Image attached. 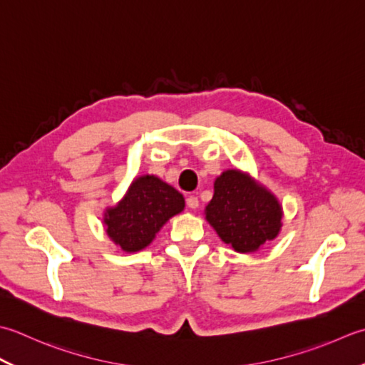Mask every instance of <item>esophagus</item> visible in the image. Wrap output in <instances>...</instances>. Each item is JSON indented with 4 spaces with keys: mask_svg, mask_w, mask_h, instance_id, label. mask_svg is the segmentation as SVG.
Masks as SVG:
<instances>
[{
    "mask_svg": "<svg viewBox=\"0 0 365 365\" xmlns=\"http://www.w3.org/2000/svg\"><path fill=\"white\" fill-rule=\"evenodd\" d=\"M185 205H187V207H190V210H197L200 202L195 195H190L187 197V200H185Z\"/></svg>",
    "mask_w": 365,
    "mask_h": 365,
    "instance_id": "esophagus-1",
    "label": "esophagus"
}]
</instances>
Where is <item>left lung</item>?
I'll list each match as a JSON object with an SVG mask.
<instances>
[{
  "mask_svg": "<svg viewBox=\"0 0 365 365\" xmlns=\"http://www.w3.org/2000/svg\"><path fill=\"white\" fill-rule=\"evenodd\" d=\"M206 220L220 240L236 252H254L277 236L282 207L274 195L237 170H228L214 182Z\"/></svg>",
  "mask_w": 365,
  "mask_h": 365,
  "instance_id": "8db88e82",
  "label": "left lung"
}]
</instances>
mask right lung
Masks as SVG:
<instances>
[{
  "mask_svg": "<svg viewBox=\"0 0 365 365\" xmlns=\"http://www.w3.org/2000/svg\"><path fill=\"white\" fill-rule=\"evenodd\" d=\"M184 210V198L172 185L155 176H141L132 182L123 202L106 214L107 235L125 252L150 244L155 233L175 214Z\"/></svg>",
  "mask_w": 365,
  "mask_h": 365,
  "instance_id": "1",
  "label": "right lung"
}]
</instances>
